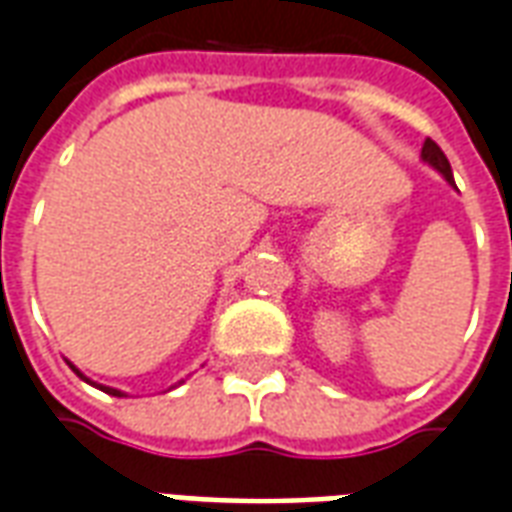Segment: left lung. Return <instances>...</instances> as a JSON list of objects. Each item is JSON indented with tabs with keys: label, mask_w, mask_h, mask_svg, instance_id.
Masks as SVG:
<instances>
[{
	"label": "left lung",
	"mask_w": 512,
	"mask_h": 512,
	"mask_svg": "<svg viewBox=\"0 0 512 512\" xmlns=\"http://www.w3.org/2000/svg\"><path fill=\"white\" fill-rule=\"evenodd\" d=\"M422 162L424 165H430L433 170H438V173H441V176L455 187V176H452V168H449V159L444 157V151H441L430 137L424 140V146H422Z\"/></svg>",
	"instance_id": "left-lung-1"
}]
</instances>
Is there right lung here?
<instances>
[{"instance_id": "right-lung-1", "label": "right lung", "mask_w": 512, "mask_h": 512, "mask_svg": "<svg viewBox=\"0 0 512 512\" xmlns=\"http://www.w3.org/2000/svg\"><path fill=\"white\" fill-rule=\"evenodd\" d=\"M71 369H74L76 375H79V378L85 380V383H90V386H96V389H101V391H107V394H112V397H126V394H123V391H118V389H112V386H101V383H93V380L90 378H85V375H82V372H79V369H76L74 364H71Z\"/></svg>"}]
</instances>
